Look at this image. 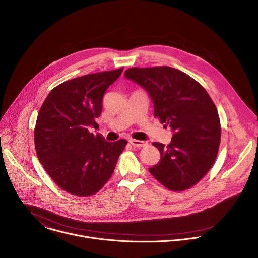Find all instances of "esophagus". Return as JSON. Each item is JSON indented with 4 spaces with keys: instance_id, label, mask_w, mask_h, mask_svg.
I'll list each match as a JSON object with an SVG mask.
<instances>
[{
    "instance_id": "esophagus-1",
    "label": "esophagus",
    "mask_w": 258,
    "mask_h": 258,
    "mask_svg": "<svg viewBox=\"0 0 258 258\" xmlns=\"http://www.w3.org/2000/svg\"><path fill=\"white\" fill-rule=\"evenodd\" d=\"M130 143L134 146V147H138V148H141V147H144L147 143L144 141H140V140H135V139H130Z\"/></svg>"
}]
</instances>
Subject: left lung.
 Masks as SVG:
<instances>
[{"instance_id": "8db88e82", "label": "left lung", "mask_w": 258, "mask_h": 258, "mask_svg": "<svg viewBox=\"0 0 258 258\" xmlns=\"http://www.w3.org/2000/svg\"><path fill=\"white\" fill-rule=\"evenodd\" d=\"M124 77L148 92L155 117L173 132L167 146L153 143L161 158L150 173L174 192L195 186L212 167L222 135L210 96L190 76L169 66L132 67Z\"/></svg>"}]
</instances>
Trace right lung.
<instances>
[{"label": "right lung", "mask_w": 258, "mask_h": 258, "mask_svg": "<svg viewBox=\"0 0 258 258\" xmlns=\"http://www.w3.org/2000/svg\"><path fill=\"white\" fill-rule=\"evenodd\" d=\"M118 68L76 78L54 88L44 101L34 127L36 155L65 192L87 197L111 177L126 140L106 142L96 119L106 90L121 75Z\"/></svg>", "instance_id": "add662e5"}]
</instances>
